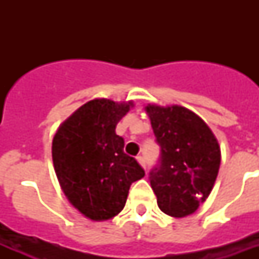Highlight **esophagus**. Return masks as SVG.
Listing matches in <instances>:
<instances>
[{"label": "esophagus", "mask_w": 259, "mask_h": 259, "mask_svg": "<svg viewBox=\"0 0 259 259\" xmlns=\"http://www.w3.org/2000/svg\"><path fill=\"white\" fill-rule=\"evenodd\" d=\"M137 161L140 162V164H141V165L144 166V168H146V162H145V158L142 157V156H138V157H137Z\"/></svg>", "instance_id": "esophagus-1"}]
</instances>
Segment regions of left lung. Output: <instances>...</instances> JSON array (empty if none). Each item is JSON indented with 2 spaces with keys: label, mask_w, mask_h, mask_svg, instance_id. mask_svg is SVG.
I'll return each mask as SVG.
<instances>
[{
  "label": "left lung",
  "mask_w": 259,
  "mask_h": 259,
  "mask_svg": "<svg viewBox=\"0 0 259 259\" xmlns=\"http://www.w3.org/2000/svg\"><path fill=\"white\" fill-rule=\"evenodd\" d=\"M145 109L161 148L149 173L158 208L169 217L191 215L212 191L221 165L219 144L207 123L183 106Z\"/></svg>",
  "instance_id": "left-lung-1"
}]
</instances>
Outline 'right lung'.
Returning a JSON list of instances; mask_svg holds the SVG:
<instances>
[{
  "label": "right lung",
  "mask_w": 259,
  "mask_h": 259,
  "mask_svg": "<svg viewBox=\"0 0 259 259\" xmlns=\"http://www.w3.org/2000/svg\"><path fill=\"white\" fill-rule=\"evenodd\" d=\"M129 103L93 99L59 126L52 141V160L63 192L91 221H107L121 212L132 183L145 170L123 152L125 141L115 126Z\"/></svg>",
  "instance_id": "obj_1"
}]
</instances>
